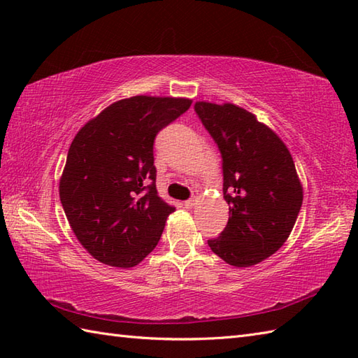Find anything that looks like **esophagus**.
<instances>
[{
    "label": "esophagus",
    "mask_w": 358,
    "mask_h": 358,
    "mask_svg": "<svg viewBox=\"0 0 358 358\" xmlns=\"http://www.w3.org/2000/svg\"><path fill=\"white\" fill-rule=\"evenodd\" d=\"M195 203H196L195 199H189V200L185 201V206H186V208H194Z\"/></svg>",
    "instance_id": "1"
}]
</instances>
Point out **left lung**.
I'll use <instances>...</instances> for the list:
<instances>
[{"instance_id": "left-lung-1", "label": "left lung", "mask_w": 358, "mask_h": 358, "mask_svg": "<svg viewBox=\"0 0 358 358\" xmlns=\"http://www.w3.org/2000/svg\"><path fill=\"white\" fill-rule=\"evenodd\" d=\"M223 159L229 220L212 252L237 268L263 262L287 240L303 203V187L286 144L238 106L195 103Z\"/></svg>"}]
</instances>
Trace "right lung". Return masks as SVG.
<instances>
[{
    "instance_id": "add662e5",
    "label": "right lung",
    "mask_w": 358,
    "mask_h": 358,
    "mask_svg": "<svg viewBox=\"0 0 358 358\" xmlns=\"http://www.w3.org/2000/svg\"><path fill=\"white\" fill-rule=\"evenodd\" d=\"M191 104L187 98L131 96L75 135L59 200L73 234L98 262L134 268L158 245L175 208L157 192L154 141Z\"/></svg>"
}]
</instances>
